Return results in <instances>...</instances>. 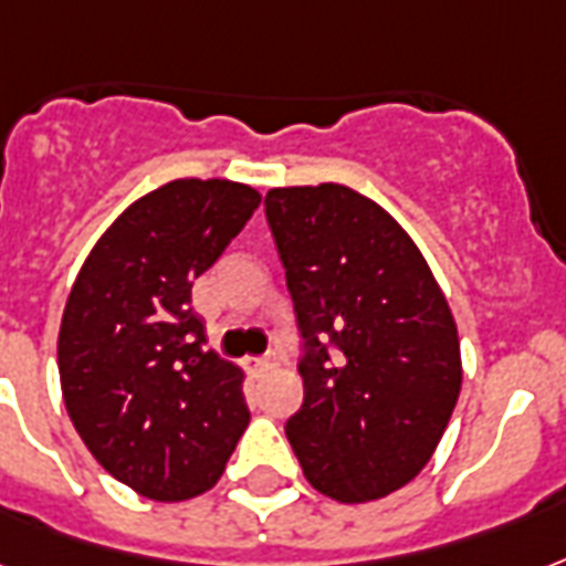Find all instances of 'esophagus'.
<instances>
[{
    "label": "esophagus",
    "mask_w": 566,
    "mask_h": 566,
    "mask_svg": "<svg viewBox=\"0 0 566 566\" xmlns=\"http://www.w3.org/2000/svg\"><path fill=\"white\" fill-rule=\"evenodd\" d=\"M245 368H249L252 377H264L275 368V359L273 356H252V359H245Z\"/></svg>",
    "instance_id": "34e87169"
}]
</instances>
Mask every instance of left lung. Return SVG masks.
<instances>
[{
    "mask_svg": "<svg viewBox=\"0 0 566 566\" xmlns=\"http://www.w3.org/2000/svg\"><path fill=\"white\" fill-rule=\"evenodd\" d=\"M264 205L305 338L293 454L317 493L377 502L430 463L457 407L451 305L416 240L356 189L275 187Z\"/></svg>",
    "mask_w": 566,
    "mask_h": 566,
    "instance_id": "8db88e82",
    "label": "left lung"
}]
</instances>
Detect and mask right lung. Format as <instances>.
Segmentation results:
<instances>
[{
  "mask_svg": "<svg viewBox=\"0 0 566 566\" xmlns=\"http://www.w3.org/2000/svg\"><path fill=\"white\" fill-rule=\"evenodd\" d=\"M258 205L237 180H168L103 231L64 305L67 416L94 460L154 502L207 493L249 424L245 374L205 350L192 282Z\"/></svg>",
  "mask_w": 566,
  "mask_h": 566,
  "instance_id": "add662e5",
  "label": "right lung"
}]
</instances>
